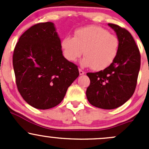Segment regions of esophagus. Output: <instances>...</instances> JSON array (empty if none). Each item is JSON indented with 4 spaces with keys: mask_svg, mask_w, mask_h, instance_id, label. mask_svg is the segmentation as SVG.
<instances>
[{
    "mask_svg": "<svg viewBox=\"0 0 149 149\" xmlns=\"http://www.w3.org/2000/svg\"><path fill=\"white\" fill-rule=\"evenodd\" d=\"M84 73H85V72H84L83 70H81V68H79V74H80V75H84Z\"/></svg>",
    "mask_w": 149,
    "mask_h": 149,
    "instance_id": "obj_1",
    "label": "esophagus"
}]
</instances>
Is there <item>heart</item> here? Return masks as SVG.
<instances>
[{"mask_svg":"<svg viewBox=\"0 0 149 149\" xmlns=\"http://www.w3.org/2000/svg\"><path fill=\"white\" fill-rule=\"evenodd\" d=\"M118 37L98 26L78 29L74 37H65L61 42L64 57L70 62H76L84 55L82 65L102 70L113 63L119 52Z\"/></svg>","mask_w":149,"mask_h":149,"instance_id":"1","label":"heart"}]
</instances>
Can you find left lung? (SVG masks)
Listing matches in <instances>:
<instances>
[{
	"mask_svg": "<svg viewBox=\"0 0 149 149\" xmlns=\"http://www.w3.org/2000/svg\"><path fill=\"white\" fill-rule=\"evenodd\" d=\"M119 40V52L113 63L104 70L87 73L90 85L86 89L88 101L104 109L118 108L133 96L141 67V55L131 34L120 26L108 24Z\"/></svg>",
	"mask_w": 149,
	"mask_h": 149,
	"instance_id": "8db88e82",
	"label": "left lung"
}]
</instances>
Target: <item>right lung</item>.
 Masks as SVG:
<instances>
[{"label": "right lung", "mask_w": 149, "mask_h": 149, "mask_svg": "<svg viewBox=\"0 0 149 149\" xmlns=\"http://www.w3.org/2000/svg\"><path fill=\"white\" fill-rule=\"evenodd\" d=\"M13 65L20 94L40 109L59 104L79 76L78 66L63 55L52 22L37 24L21 36L13 51Z\"/></svg>", "instance_id": "obj_1"}]
</instances>
